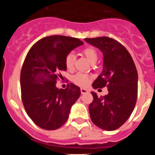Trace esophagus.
Listing matches in <instances>:
<instances>
[{"label":"esophagus","instance_id":"34e87169","mask_svg":"<svg viewBox=\"0 0 155 155\" xmlns=\"http://www.w3.org/2000/svg\"><path fill=\"white\" fill-rule=\"evenodd\" d=\"M81 92L82 94H84L89 92V91L87 89H85V88H81Z\"/></svg>","mask_w":155,"mask_h":155}]
</instances>
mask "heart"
Returning a JSON list of instances; mask_svg holds the SVG:
<instances>
[{
  "instance_id": "heart-1",
  "label": "heart",
  "mask_w": 155,
  "mask_h": 155,
  "mask_svg": "<svg viewBox=\"0 0 155 155\" xmlns=\"http://www.w3.org/2000/svg\"><path fill=\"white\" fill-rule=\"evenodd\" d=\"M82 53L87 57V59L91 63H94L98 59V54L96 50L91 46H87L82 50ZM74 56L72 53H69L65 58V65L68 70H71L74 68ZM73 81L78 85L84 87L87 86L91 81V77L89 75L83 73H78L74 76Z\"/></svg>"
}]
</instances>
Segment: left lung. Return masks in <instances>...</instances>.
I'll use <instances>...</instances> for the list:
<instances>
[{"label": "left lung", "mask_w": 155, "mask_h": 155, "mask_svg": "<svg viewBox=\"0 0 155 155\" xmlns=\"http://www.w3.org/2000/svg\"><path fill=\"white\" fill-rule=\"evenodd\" d=\"M84 40L103 54V69L93 82L94 89L108 87L109 94L98 97L91 91L89 113L93 124L104 130H115L130 116L137 98L138 75L130 54L118 41L109 37Z\"/></svg>", "instance_id": "left-lung-1"}]
</instances>
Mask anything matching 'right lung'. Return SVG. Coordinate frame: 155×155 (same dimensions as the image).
Returning a JSON list of instances; mask_svg holds the SVG:
<instances>
[{
	"label": "right lung",
	"instance_id": "1",
	"mask_svg": "<svg viewBox=\"0 0 155 155\" xmlns=\"http://www.w3.org/2000/svg\"><path fill=\"white\" fill-rule=\"evenodd\" d=\"M84 42L77 38L51 35L36 42L28 51L20 76L21 101L27 114L40 128L53 130L62 127L72 105L81 95L78 86L65 89L56 84L67 70L65 58Z\"/></svg>",
	"mask_w": 155,
	"mask_h": 155
}]
</instances>
